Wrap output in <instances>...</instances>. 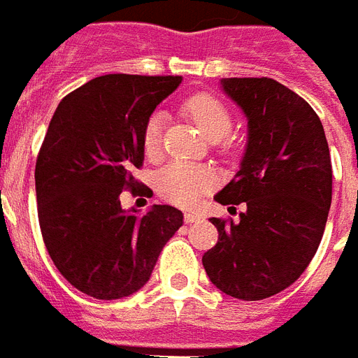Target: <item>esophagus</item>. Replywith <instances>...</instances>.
Masks as SVG:
<instances>
[{
  "label": "esophagus",
  "mask_w": 358,
  "mask_h": 358,
  "mask_svg": "<svg viewBox=\"0 0 358 358\" xmlns=\"http://www.w3.org/2000/svg\"><path fill=\"white\" fill-rule=\"evenodd\" d=\"M201 215L200 213H194V211H187L185 213V222L187 224H192V222H196V220H200Z\"/></svg>",
  "instance_id": "obj_1"
}]
</instances>
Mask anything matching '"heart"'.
Returning a JSON list of instances; mask_svg holds the SVG:
<instances>
[{"mask_svg":"<svg viewBox=\"0 0 358 358\" xmlns=\"http://www.w3.org/2000/svg\"><path fill=\"white\" fill-rule=\"evenodd\" d=\"M185 111L211 141H219L224 149L232 147V139L228 138V134L232 131L234 117L224 101L211 94H196L185 101ZM164 126L166 115L162 111L150 113L145 120L141 143L149 158H157L162 150ZM215 185L217 176L213 169L200 164L176 160L166 164L157 173V190L160 196L182 208L196 206Z\"/></svg>","mask_w":358,"mask_h":358,"instance_id":"1","label":"heart"}]
</instances>
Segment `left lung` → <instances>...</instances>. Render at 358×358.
<instances>
[{"label": "left lung", "mask_w": 358, "mask_h": 358, "mask_svg": "<svg viewBox=\"0 0 358 358\" xmlns=\"http://www.w3.org/2000/svg\"><path fill=\"white\" fill-rule=\"evenodd\" d=\"M220 83L247 115L249 141L240 171L215 200L247 209L236 222L209 219L219 240L201 262L217 289L252 302L291 287L315 257L332 201V164L321 118L291 88L268 77Z\"/></svg>", "instance_id": "left-lung-1"}]
</instances>
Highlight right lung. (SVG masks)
I'll list each match as a JSON object with an SVG mask.
<instances>
[{"instance_id": "add662e5", "label": "right lung", "mask_w": 358, "mask_h": 358, "mask_svg": "<svg viewBox=\"0 0 358 358\" xmlns=\"http://www.w3.org/2000/svg\"><path fill=\"white\" fill-rule=\"evenodd\" d=\"M179 75L113 73L88 80L56 107L36 162L39 227L67 283L98 300L139 291L181 228L173 206L124 211L120 194L152 190L134 177L143 166L141 131Z\"/></svg>"}]
</instances>
